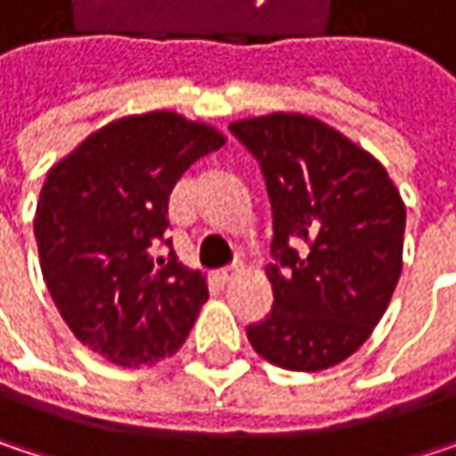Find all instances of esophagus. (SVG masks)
Wrapping results in <instances>:
<instances>
[{"label":"esophagus","instance_id":"1","mask_svg":"<svg viewBox=\"0 0 456 456\" xmlns=\"http://www.w3.org/2000/svg\"><path fill=\"white\" fill-rule=\"evenodd\" d=\"M242 269H240V264H232V266H224V269H219V280L222 282H232L237 274H240Z\"/></svg>","mask_w":456,"mask_h":456}]
</instances>
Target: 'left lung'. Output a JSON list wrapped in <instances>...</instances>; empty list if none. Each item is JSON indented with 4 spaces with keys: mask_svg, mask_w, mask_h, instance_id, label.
<instances>
[{
    "mask_svg": "<svg viewBox=\"0 0 456 456\" xmlns=\"http://www.w3.org/2000/svg\"><path fill=\"white\" fill-rule=\"evenodd\" d=\"M274 216L272 314L248 327L266 362L317 372L348 359L386 314L402 274L407 208L378 158L301 113L234 121Z\"/></svg>",
    "mask_w": 456,
    "mask_h": 456,
    "instance_id": "1",
    "label": "left lung"
}]
</instances>
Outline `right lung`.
I'll return each mask as SVG.
<instances>
[{"label": "right lung", "instance_id": "right-lung-1", "mask_svg": "<svg viewBox=\"0 0 456 456\" xmlns=\"http://www.w3.org/2000/svg\"><path fill=\"white\" fill-rule=\"evenodd\" d=\"M227 139L171 110L110 121L46 174L34 234L49 296L100 356L155 364L182 348L208 298L206 277L152 248L179 176Z\"/></svg>", "mask_w": 456, "mask_h": 456}]
</instances>
